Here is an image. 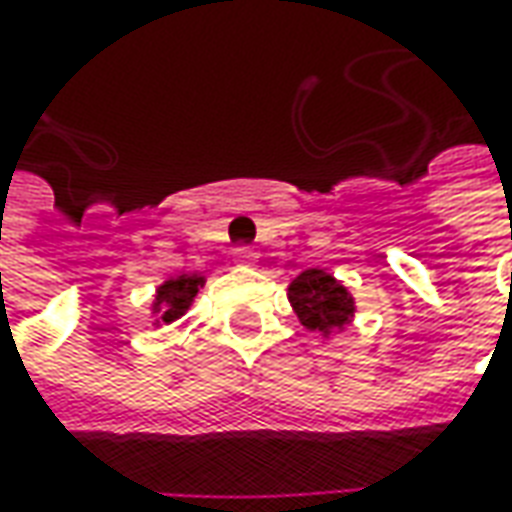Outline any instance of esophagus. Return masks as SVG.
Listing matches in <instances>:
<instances>
[{"label":"esophagus","instance_id":"obj_1","mask_svg":"<svg viewBox=\"0 0 512 512\" xmlns=\"http://www.w3.org/2000/svg\"><path fill=\"white\" fill-rule=\"evenodd\" d=\"M233 256H236V262L239 265H256V250L247 245H239L236 250H233Z\"/></svg>","mask_w":512,"mask_h":512}]
</instances>
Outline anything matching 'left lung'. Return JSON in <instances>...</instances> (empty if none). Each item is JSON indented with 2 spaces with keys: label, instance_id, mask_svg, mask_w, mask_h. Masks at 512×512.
Returning <instances> with one entry per match:
<instances>
[{
  "label": "left lung",
  "instance_id": "left-lung-1",
  "mask_svg": "<svg viewBox=\"0 0 512 512\" xmlns=\"http://www.w3.org/2000/svg\"><path fill=\"white\" fill-rule=\"evenodd\" d=\"M290 302L296 307L302 325L322 336L344 327L353 316V299L325 270H305L290 285Z\"/></svg>",
  "mask_w": 512,
  "mask_h": 512
}]
</instances>
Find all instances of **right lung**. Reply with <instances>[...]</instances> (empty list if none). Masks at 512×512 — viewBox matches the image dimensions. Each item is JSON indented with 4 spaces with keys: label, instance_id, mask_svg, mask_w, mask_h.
I'll list each match as a JSON object with an SVG mask.
<instances>
[{
    "label": "right lung",
    "instance_id": "right-lung-1",
    "mask_svg": "<svg viewBox=\"0 0 512 512\" xmlns=\"http://www.w3.org/2000/svg\"><path fill=\"white\" fill-rule=\"evenodd\" d=\"M199 285H202V276H176L170 279L168 285L159 287L156 293V310L162 313V322H173L185 313L193 296L199 293Z\"/></svg>",
    "mask_w": 512,
    "mask_h": 512
}]
</instances>
